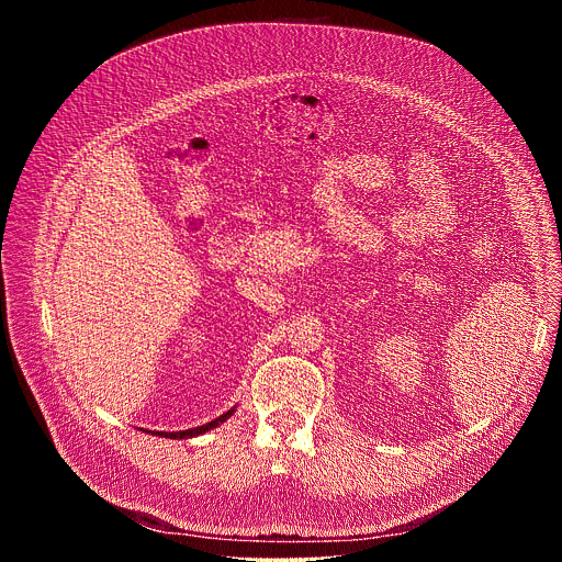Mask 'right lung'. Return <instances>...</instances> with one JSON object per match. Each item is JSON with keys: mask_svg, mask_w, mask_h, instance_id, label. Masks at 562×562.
Masks as SVG:
<instances>
[{"mask_svg": "<svg viewBox=\"0 0 562 562\" xmlns=\"http://www.w3.org/2000/svg\"><path fill=\"white\" fill-rule=\"evenodd\" d=\"M233 412L235 409H231V412H226V414H222L220 418H215V420H211V423H206V425H202V427H195V429H187V431H162L159 436H165V438H173V440H182V438H193V436H200V434H206L209 429H215V427H220L226 418H231L233 416Z\"/></svg>", "mask_w": 562, "mask_h": 562, "instance_id": "add662e5", "label": "right lung"}]
</instances>
